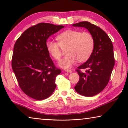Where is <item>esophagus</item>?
I'll return each instance as SVG.
<instances>
[{"label": "esophagus", "instance_id": "34e87169", "mask_svg": "<svg viewBox=\"0 0 128 128\" xmlns=\"http://www.w3.org/2000/svg\"><path fill=\"white\" fill-rule=\"evenodd\" d=\"M65 71L66 72H68V73H71L72 72V70L71 69H66Z\"/></svg>", "mask_w": 128, "mask_h": 128}]
</instances>
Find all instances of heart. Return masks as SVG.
I'll use <instances>...</instances> for the list:
<instances>
[{"label": "heart", "instance_id": "heart-1", "mask_svg": "<svg viewBox=\"0 0 128 128\" xmlns=\"http://www.w3.org/2000/svg\"><path fill=\"white\" fill-rule=\"evenodd\" d=\"M58 42L47 41V51L55 60H60L64 50L67 55L59 63L61 68H68L76 63H82L90 58L95 46L94 36L90 32L69 30L56 36Z\"/></svg>", "mask_w": 128, "mask_h": 128}]
</instances>
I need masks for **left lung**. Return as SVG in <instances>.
<instances>
[{"label": "left lung", "mask_w": 128, "mask_h": 128, "mask_svg": "<svg viewBox=\"0 0 128 128\" xmlns=\"http://www.w3.org/2000/svg\"><path fill=\"white\" fill-rule=\"evenodd\" d=\"M72 26L86 28L95 40L92 56L76 69L80 78L74 87L80 95L92 97L102 92L109 82L115 64L113 45L104 30L90 22H82ZM83 69L85 72L81 70Z\"/></svg>", "instance_id": "1"}]
</instances>
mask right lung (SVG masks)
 Here are the masks:
<instances>
[{"label":"right lung","instance_id":"1","mask_svg":"<svg viewBox=\"0 0 128 128\" xmlns=\"http://www.w3.org/2000/svg\"><path fill=\"white\" fill-rule=\"evenodd\" d=\"M64 26L41 22L26 30L14 46L12 66L18 85L26 95L44 100L56 88L55 78L61 72L47 51V39Z\"/></svg>","mask_w":128,"mask_h":128}]
</instances>
